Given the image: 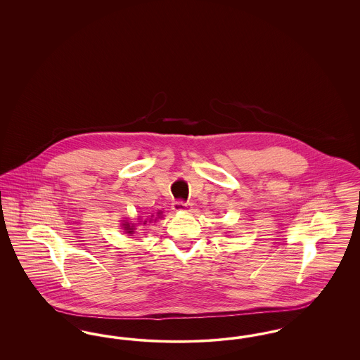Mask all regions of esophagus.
<instances>
[{
	"mask_svg": "<svg viewBox=\"0 0 360 360\" xmlns=\"http://www.w3.org/2000/svg\"><path fill=\"white\" fill-rule=\"evenodd\" d=\"M172 209H174L175 212H190V210H191L188 202H185V201H182V200L174 201V202H172Z\"/></svg>",
	"mask_w": 360,
	"mask_h": 360,
	"instance_id": "obj_1",
	"label": "esophagus"
}]
</instances>
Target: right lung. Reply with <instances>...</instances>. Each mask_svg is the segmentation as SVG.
<instances>
[{
  "label": "right lung",
  "mask_w": 360,
  "mask_h": 360,
  "mask_svg": "<svg viewBox=\"0 0 360 360\" xmlns=\"http://www.w3.org/2000/svg\"><path fill=\"white\" fill-rule=\"evenodd\" d=\"M147 223V221H144V223L143 224H146ZM122 226H124V229H125V231H127V233H129V235H132V233H134V229H135V228H134V226H135V225H134V224H132V225H131V224L129 223H125V224H122Z\"/></svg>",
  "instance_id": "right-lung-1"
}]
</instances>
